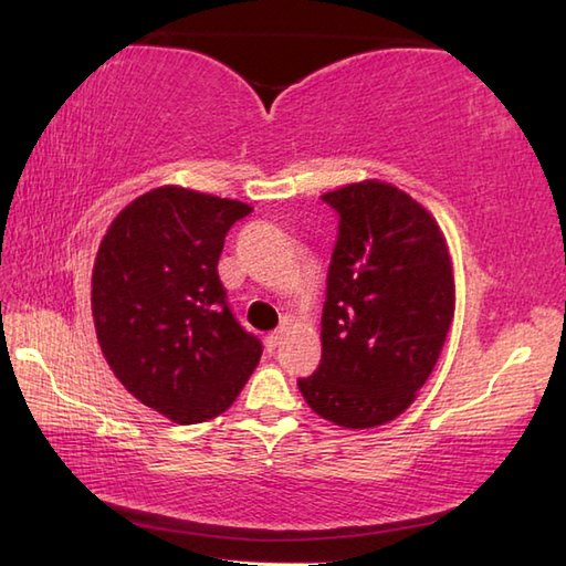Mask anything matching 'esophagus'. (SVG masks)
Instances as JSON below:
<instances>
[{
    "label": "esophagus",
    "mask_w": 566,
    "mask_h": 566,
    "mask_svg": "<svg viewBox=\"0 0 566 566\" xmlns=\"http://www.w3.org/2000/svg\"><path fill=\"white\" fill-rule=\"evenodd\" d=\"M282 338H284V333L282 331H274V333L268 335V338H264V345H268V350L272 353V350H276V347L282 345Z\"/></svg>",
    "instance_id": "esophagus-1"
}]
</instances>
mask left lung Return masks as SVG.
<instances>
[{"label":"left lung","instance_id":"obj_1","mask_svg":"<svg viewBox=\"0 0 566 566\" xmlns=\"http://www.w3.org/2000/svg\"><path fill=\"white\" fill-rule=\"evenodd\" d=\"M338 221L321 365L306 403L343 428L389 423L413 403L454 316V280L436 219L406 191L367 179L321 197Z\"/></svg>","mask_w":566,"mask_h":566}]
</instances>
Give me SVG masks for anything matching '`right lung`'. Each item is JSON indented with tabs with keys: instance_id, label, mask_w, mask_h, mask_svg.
Listing matches in <instances>:
<instances>
[{
	"instance_id": "1",
	"label": "right lung",
	"mask_w": 566,
	"mask_h": 566,
	"mask_svg": "<svg viewBox=\"0 0 566 566\" xmlns=\"http://www.w3.org/2000/svg\"><path fill=\"white\" fill-rule=\"evenodd\" d=\"M235 199L158 187L106 231L92 272V316L116 379L179 426L221 416L258 367L262 343L233 316L219 280Z\"/></svg>"
}]
</instances>
